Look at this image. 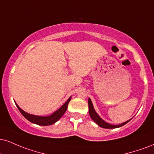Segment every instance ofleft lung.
Wrapping results in <instances>:
<instances>
[{
    "label": "left lung",
    "instance_id": "1",
    "mask_svg": "<svg viewBox=\"0 0 154 154\" xmlns=\"http://www.w3.org/2000/svg\"><path fill=\"white\" fill-rule=\"evenodd\" d=\"M88 105H89V114H90V117H91V118L93 120V121L95 122V123H97L100 127L103 128H109V129L117 128H120L123 126L124 125H125V124L128 123V122L131 120L130 119L127 120V121H125V123H120L119 125H112V124H110L107 123V122H105L104 120H103L100 117L99 115L96 112L95 108H94L93 105H92V103L91 100H90V98H89L88 99Z\"/></svg>",
    "mask_w": 154,
    "mask_h": 154
}]
</instances>
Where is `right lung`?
I'll return each instance as SVG.
<instances>
[{
	"label": "right lung",
	"mask_w": 154,
	"mask_h": 154,
	"mask_svg": "<svg viewBox=\"0 0 154 154\" xmlns=\"http://www.w3.org/2000/svg\"><path fill=\"white\" fill-rule=\"evenodd\" d=\"M71 98L72 97L70 96L69 99L66 101V103H64L62 107H59L58 110L55 111V112H54L51 115H50V116H35V115L28 113V112H25V111L22 110L21 107L16 104V103H16V107H18V109L19 110L20 112H21V113L23 115V117L26 118L29 121H30L31 123H32L36 124V125L46 126V125H52L54 123H55L57 121H58V120L62 117V116L64 114V112H66V109H67L68 104H69V101L71 100Z\"/></svg>",
	"instance_id": "add662e5"
}]
</instances>
